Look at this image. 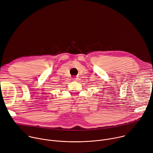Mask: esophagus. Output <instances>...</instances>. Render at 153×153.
Segmentation results:
<instances>
[{
  "label": "esophagus",
  "instance_id": "1",
  "mask_svg": "<svg viewBox=\"0 0 153 153\" xmlns=\"http://www.w3.org/2000/svg\"><path fill=\"white\" fill-rule=\"evenodd\" d=\"M77 79H78V78H77V77H76V78L73 79H74V81H77Z\"/></svg>",
  "mask_w": 153,
  "mask_h": 153
}]
</instances>
